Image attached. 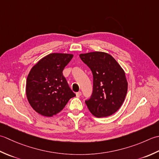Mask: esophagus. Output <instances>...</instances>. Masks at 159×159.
<instances>
[{
  "instance_id": "1",
  "label": "esophagus",
  "mask_w": 159,
  "mask_h": 159,
  "mask_svg": "<svg viewBox=\"0 0 159 159\" xmlns=\"http://www.w3.org/2000/svg\"><path fill=\"white\" fill-rule=\"evenodd\" d=\"M82 95V92H77V93H76V97L77 98H80V97Z\"/></svg>"
}]
</instances>
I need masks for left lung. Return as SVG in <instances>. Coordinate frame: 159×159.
Instances as JSON below:
<instances>
[{"label":"left lung","mask_w":159,"mask_h":159,"mask_svg":"<svg viewBox=\"0 0 159 159\" xmlns=\"http://www.w3.org/2000/svg\"><path fill=\"white\" fill-rule=\"evenodd\" d=\"M80 57L93 75L92 95L85 103L97 117L111 116L124 103L128 91L124 70L115 58L100 51L82 53Z\"/></svg>","instance_id":"obj_1"}]
</instances>
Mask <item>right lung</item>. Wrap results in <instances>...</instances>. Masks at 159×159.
Listing matches in <instances>:
<instances>
[{
	"label": "right lung",
	"mask_w": 159,
	"mask_h": 159,
	"mask_svg": "<svg viewBox=\"0 0 159 159\" xmlns=\"http://www.w3.org/2000/svg\"><path fill=\"white\" fill-rule=\"evenodd\" d=\"M73 57V54L51 53L31 68L26 83V95L31 106L40 115L57 114L75 96L62 73Z\"/></svg>",
	"instance_id": "1"
}]
</instances>
